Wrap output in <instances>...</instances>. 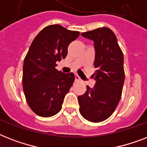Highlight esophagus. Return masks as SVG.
<instances>
[{"instance_id":"1","label":"esophagus","mask_w":147,"mask_h":147,"mask_svg":"<svg viewBox=\"0 0 147 147\" xmlns=\"http://www.w3.org/2000/svg\"><path fill=\"white\" fill-rule=\"evenodd\" d=\"M80 80H81L80 77H79L78 75H76V81H77V82H78V81H80Z\"/></svg>"}]
</instances>
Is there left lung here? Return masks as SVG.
I'll return each mask as SVG.
<instances>
[{
	"mask_svg": "<svg viewBox=\"0 0 147 147\" xmlns=\"http://www.w3.org/2000/svg\"><path fill=\"white\" fill-rule=\"evenodd\" d=\"M81 35L94 42L95 85L92 88L87 86L85 94L78 97L79 111L87 121L98 123L108 118L121 100L125 77L123 53L116 36L107 27Z\"/></svg>",
	"mask_w": 147,
	"mask_h": 147,
	"instance_id": "left-lung-1",
	"label": "left lung"
}]
</instances>
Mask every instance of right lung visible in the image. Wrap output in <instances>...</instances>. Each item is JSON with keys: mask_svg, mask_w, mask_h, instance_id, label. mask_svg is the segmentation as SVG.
Instances as JSON below:
<instances>
[{"mask_svg": "<svg viewBox=\"0 0 147 147\" xmlns=\"http://www.w3.org/2000/svg\"><path fill=\"white\" fill-rule=\"evenodd\" d=\"M79 33L59 24L50 25L31 43L23 66V88L29 106L39 116L49 117L62 109L75 75L58 71L56 62L66 57L69 45Z\"/></svg>", "mask_w": 147, "mask_h": 147, "instance_id": "1", "label": "right lung"}]
</instances>
